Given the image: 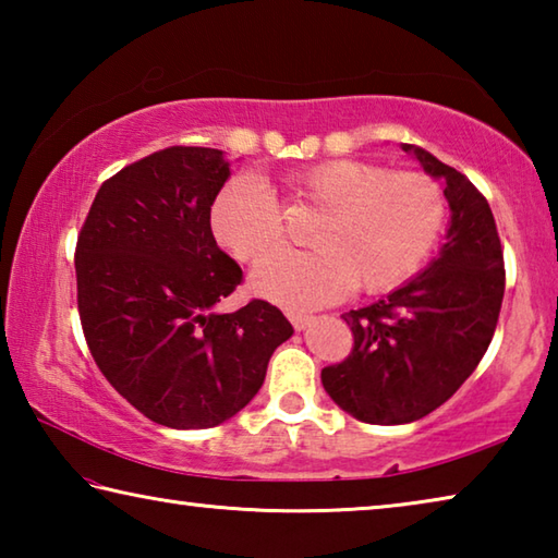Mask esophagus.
<instances>
[{
    "instance_id": "esophagus-1",
    "label": "esophagus",
    "mask_w": 558,
    "mask_h": 558,
    "mask_svg": "<svg viewBox=\"0 0 558 558\" xmlns=\"http://www.w3.org/2000/svg\"><path fill=\"white\" fill-rule=\"evenodd\" d=\"M288 317H290V323H292V327L298 329V332L313 323V315H305V313H288Z\"/></svg>"
}]
</instances>
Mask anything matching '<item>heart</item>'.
<instances>
[{
  "mask_svg": "<svg viewBox=\"0 0 558 558\" xmlns=\"http://www.w3.org/2000/svg\"><path fill=\"white\" fill-rule=\"evenodd\" d=\"M292 192L325 214L310 243L282 251L253 270L258 295L288 307H319L354 286L381 292L423 266L446 223V196L421 174H391L359 159H325L290 179ZM216 241L241 260H258L282 241L272 189L256 174L229 179L211 206Z\"/></svg>",
  "mask_w": 558,
  "mask_h": 558,
  "instance_id": "heart-1",
  "label": "heart"
}]
</instances>
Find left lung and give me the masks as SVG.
<instances>
[{
  "label": "left lung",
  "mask_w": 558,
  "mask_h": 558,
  "mask_svg": "<svg viewBox=\"0 0 558 558\" xmlns=\"http://www.w3.org/2000/svg\"><path fill=\"white\" fill-rule=\"evenodd\" d=\"M401 147L446 182V243L418 276L349 310L352 354L323 369L329 399L374 426L413 423L446 403L485 356L505 298L502 245L485 196L423 147Z\"/></svg>",
  "instance_id": "obj_1"
}]
</instances>
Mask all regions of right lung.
<instances>
[{
  "mask_svg": "<svg viewBox=\"0 0 558 558\" xmlns=\"http://www.w3.org/2000/svg\"><path fill=\"white\" fill-rule=\"evenodd\" d=\"M229 177L221 149H159L98 189L75 245L90 354L122 399L167 428L233 418L292 337L266 300L216 313L243 276L211 233V206Z\"/></svg>",
  "mask_w": 558,
  "mask_h": 558,
  "instance_id": "add662e5",
  "label": "right lung"
}]
</instances>
